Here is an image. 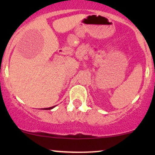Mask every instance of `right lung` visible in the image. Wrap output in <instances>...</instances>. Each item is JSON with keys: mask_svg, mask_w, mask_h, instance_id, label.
Listing matches in <instances>:
<instances>
[{"mask_svg": "<svg viewBox=\"0 0 155 155\" xmlns=\"http://www.w3.org/2000/svg\"><path fill=\"white\" fill-rule=\"evenodd\" d=\"M54 107V106H52V107H50V108H44V109H45V110H50V109H51V108H53Z\"/></svg>", "mask_w": 155, "mask_h": 155, "instance_id": "add662e5", "label": "right lung"}]
</instances>
